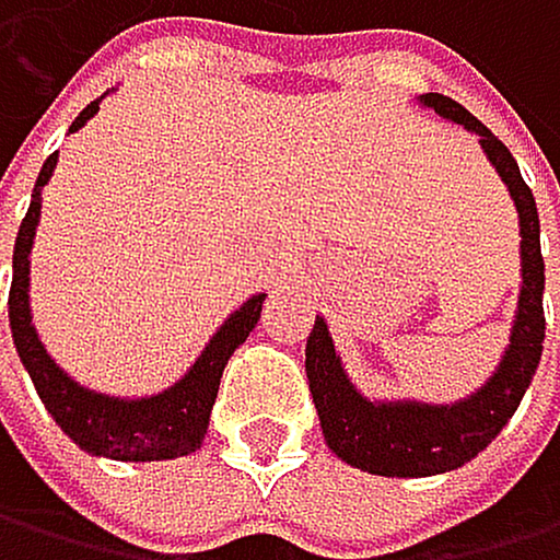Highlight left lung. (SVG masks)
Returning <instances> with one entry per match:
<instances>
[{
    "label": "left lung",
    "instance_id": "8db88e82",
    "mask_svg": "<svg viewBox=\"0 0 560 560\" xmlns=\"http://www.w3.org/2000/svg\"><path fill=\"white\" fill-rule=\"evenodd\" d=\"M420 106L441 113L451 122H462L482 143L486 158L506 182L513 206L520 212V303L502 351L499 368L482 388L451 406H430L417 399L378 402L361 396L343 372L340 354L327 323L316 316L306 340V378L319 412V427L327 447L348 465L388 475V478H423L454 471L478 451H486L495 433L510 423L523 393L540 364L544 351V257H540V220L530 185L523 182L513 154L482 119L441 92L420 95Z\"/></svg>",
    "mask_w": 560,
    "mask_h": 560
}]
</instances>
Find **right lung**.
I'll return each mask as SVG.
<instances>
[{"mask_svg":"<svg viewBox=\"0 0 560 560\" xmlns=\"http://www.w3.org/2000/svg\"><path fill=\"white\" fill-rule=\"evenodd\" d=\"M98 103H103V98H95V103H89L78 113L68 133L82 130L98 113ZM54 164H58V154H50L40 167L30 209L20 223L16 247H13L9 330H13L16 354L30 372L33 385H37V393L54 417V423H58L82 451L95 457H113V462H167V457L192 454L209 430V412H212V402H217L220 378H223L230 354L237 351L247 340V334L257 327L265 292L250 295L241 310H233L223 319V327L212 334V340L202 348L196 364L158 396L119 399V396L92 393V388L78 385L65 368L54 364V358L47 354V348L37 337L33 313H30V250H33V237H37V223H40V192L54 175Z\"/></svg>","mask_w":560,"mask_h":560,"instance_id":"1","label":"right lung"}]
</instances>
